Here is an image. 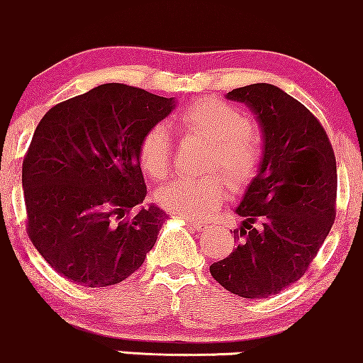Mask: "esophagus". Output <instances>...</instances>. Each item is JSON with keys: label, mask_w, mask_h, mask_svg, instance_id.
Returning a JSON list of instances; mask_svg holds the SVG:
<instances>
[{"label": "esophagus", "mask_w": 363, "mask_h": 363, "mask_svg": "<svg viewBox=\"0 0 363 363\" xmlns=\"http://www.w3.org/2000/svg\"><path fill=\"white\" fill-rule=\"evenodd\" d=\"M189 225H190V228H194V230H197L199 233H206V231L209 230V226L203 225V223H192V221H189Z\"/></svg>", "instance_id": "esophagus-1"}]
</instances>
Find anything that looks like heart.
<instances>
[{
    "label": "heart",
    "instance_id": "1",
    "mask_svg": "<svg viewBox=\"0 0 363 363\" xmlns=\"http://www.w3.org/2000/svg\"><path fill=\"white\" fill-rule=\"evenodd\" d=\"M177 121L183 130L211 142L207 166L221 168L231 189H242L257 174L262 161L260 138L250 127V120L235 106L206 97L183 109ZM171 149L169 130L161 123L150 127L138 144V161L145 173L154 178L164 177L171 166ZM225 197L226 185L219 177L177 178L154 194L161 207L189 219L211 216Z\"/></svg>",
    "mask_w": 363,
    "mask_h": 363
}]
</instances>
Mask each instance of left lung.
Here are the masks:
<instances>
[{"mask_svg":"<svg viewBox=\"0 0 363 363\" xmlns=\"http://www.w3.org/2000/svg\"><path fill=\"white\" fill-rule=\"evenodd\" d=\"M226 97L255 115L262 161L235 209L238 245L209 271L235 295L267 298L302 278L335 223V150L317 118L276 85H245Z\"/></svg>","mask_w":363,"mask_h":363,"instance_id":"left-lung-1","label":"left lung"}]
</instances>
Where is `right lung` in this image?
Returning a JSON list of instances; mask_svg holds the SVG:
<instances>
[{"instance_id": "right-lung-1", "label": "right lung", "mask_w": 363, "mask_h": 363, "mask_svg": "<svg viewBox=\"0 0 363 363\" xmlns=\"http://www.w3.org/2000/svg\"><path fill=\"white\" fill-rule=\"evenodd\" d=\"M174 106L173 97L103 84L40 120L22 166L27 233L58 274L101 288L144 264L168 216L142 206L138 144Z\"/></svg>"}]
</instances>
